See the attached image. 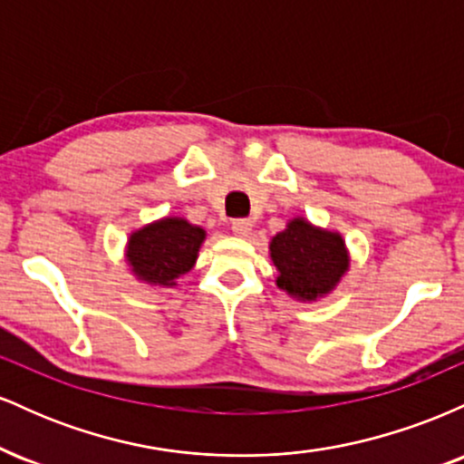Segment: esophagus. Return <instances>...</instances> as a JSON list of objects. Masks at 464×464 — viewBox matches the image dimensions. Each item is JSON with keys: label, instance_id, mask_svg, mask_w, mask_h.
Masks as SVG:
<instances>
[{"label": "esophagus", "instance_id": "obj_1", "mask_svg": "<svg viewBox=\"0 0 464 464\" xmlns=\"http://www.w3.org/2000/svg\"><path fill=\"white\" fill-rule=\"evenodd\" d=\"M231 228H233V233H236V236L246 237L248 233L253 231V222L246 220V218H237V220L231 222Z\"/></svg>", "mask_w": 464, "mask_h": 464}]
</instances>
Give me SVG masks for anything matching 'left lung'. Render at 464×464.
I'll return each mask as SVG.
<instances>
[{
  "mask_svg": "<svg viewBox=\"0 0 464 464\" xmlns=\"http://www.w3.org/2000/svg\"><path fill=\"white\" fill-rule=\"evenodd\" d=\"M270 257L279 270L276 285L307 301L327 295L349 266L343 237L318 231L301 218L273 237Z\"/></svg>",
  "mask_w": 464,
  "mask_h": 464,
  "instance_id": "obj_1",
  "label": "left lung"
}]
</instances>
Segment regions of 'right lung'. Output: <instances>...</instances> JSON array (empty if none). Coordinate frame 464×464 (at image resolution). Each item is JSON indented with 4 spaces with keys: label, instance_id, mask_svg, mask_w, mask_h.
<instances>
[{
    "label": "right lung",
    "instance_id": "add662e5",
    "mask_svg": "<svg viewBox=\"0 0 464 464\" xmlns=\"http://www.w3.org/2000/svg\"><path fill=\"white\" fill-rule=\"evenodd\" d=\"M205 239L200 227L183 218H165L143 227L129 239V262L137 276L148 284L172 285L174 279L189 273Z\"/></svg>",
    "mask_w": 464,
    "mask_h": 464
}]
</instances>
